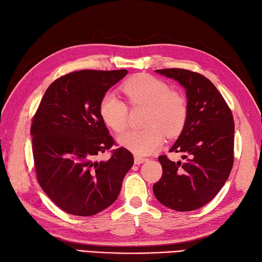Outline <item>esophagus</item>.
<instances>
[{"mask_svg": "<svg viewBox=\"0 0 262 262\" xmlns=\"http://www.w3.org/2000/svg\"><path fill=\"white\" fill-rule=\"evenodd\" d=\"M145 161H147V159H145L143 157H139V155H136V157H135V163L136 164H141Z\"/></svg>", "mask_w": 262, "mask_h": 262, "instance_id": "1", "label": "esophagus"}]
</instances>
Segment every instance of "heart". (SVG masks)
I'll return each mask as SVG.
<instances>
[{"label": "heart", "mask_w": 262, "mask_h": 262, "mask_svg": "<svg viewBox=\"0 0 262 262\" xmlns=\"http://www.w3.org/2000/svg\"><path fill=\"white\" fill-rule=\"evenodd\" d=\"M123 93L131 105L147 107L144 124L146 128L126 132L119 143L137 154L145 155L157 150L163 137H176L185 126L189 107L184 95L171 91L167 82L148 75L130 78L122 86ZM101 118L117 134L127 127L128 107L116 95L105 94L100 101Z\"/></svg>", "instance_id": "1"}]
</instances>
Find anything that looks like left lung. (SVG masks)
<instances>
[{"mask_svg": "<svg viewBox=\"0 0 262 262\" xmlns=\"http://www.w3.org/2000/svg\"><path fill=\"white\" fill-rule=\"evenodd\" d=\"M160 75L186 90L189 114L170 152L184 162L159 157L162 176L153 185L157 199L168 208L190 212L208 204L227 182L233 166L235 122L231 109L208 78L185 69H161Z\"/></svg>", "mask_w": 262, "mask_h": 262, "instance_id": "left-lung-1", "label": "left lung"}]
</instances>
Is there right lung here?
<instances>
[{"instance_id":"obj_1","label":"right lung","mask_w":262,"mask_h":262,"mask_svg":"<svg viewBox=\"0 0 262 262\" xmlns=\"http://www.w3.org/2000/svg\"><path fill=\"white\" fill-rule=\"evenodd\" d=\"M127 70H79L49 85L32 118L36 180L68 214L91 216L117 199L134 155L117 145L99 112L105 92ZM111 150L107 162L97 155Z\"/></svg>"}]
</instances>
